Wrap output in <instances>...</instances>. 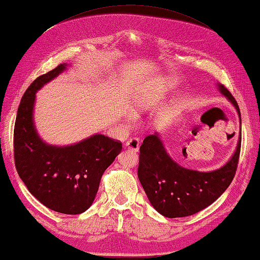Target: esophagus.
Segmentation results:
<instances>
[{"label": "esophagus", "instance_id": "34e87169", "mask_svg": "<svg viewBox=\"0 0 260 260\" xmlns=\"http://www.w3.org/2000/svg\"><path fill=\"white\" fill-rule=\"evenodd\" d=\"M139 146H140V143L138 138H131L125 143V147L133 152H138Z\"/></svg>", "mask_w": 260, "mask_h": 260}]
</instances>
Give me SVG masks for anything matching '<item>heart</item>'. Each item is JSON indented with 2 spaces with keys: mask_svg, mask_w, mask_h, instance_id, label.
I'll return each instance as SVG.
<instances>
[{
  "mask_svg": "<svg viewBox=\"0 0 260 260\" xmlns=\"http://www.w3.org/2000/svg\"><path fill=\"white\" fill-rule=\"evenodd\" d=\"M171 83L169 81H161L160 85L144 86L134 94L130 104V111L134 115H139L152 109L160 102L165 95L167 89H169Z\"/></svg>",
  "mask_w": 260,
  "mask_h": 260,
  "instance_id": "heart-1",
  "label": "heart"
}]
</instances>
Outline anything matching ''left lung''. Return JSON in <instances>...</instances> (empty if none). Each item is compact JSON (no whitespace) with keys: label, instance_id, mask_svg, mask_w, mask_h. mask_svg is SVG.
I'll return each mask as SVG.
<instances>
[{"label":"left lung","instance_id":"1","mask_svg":"<svg viewBox=\"0 0 260 260\" xmlns=\"http://www.w3.org/2000/svg\"><path fill=\"white\" fill-rule=\"evenodd\" d=\"M219 92L241 113L238 103L224 85ZM241 149V131L235 152L224 166L211 171L187 169L177 163L166 149L160 133L147 136L140 146L138 178L149 202L168 218L194 215L210 206L229 187L234 178Z\"/></svg>","mask_w":260,"mask_h":260}]
</instances>
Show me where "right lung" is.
I'll use <instances>...</instances> for the list:
<instances>
[{
  "mask_svg": "<svg viewBox=\"0 0 260 260\" xmlns=\"http://www.w3.org/2000/svg\"><path fill=\"white\" fill-rule=\"evenodd\" d=\"M68 66L60 63L26 90L18 107L13 147L18 175L30 194L53 211L79 215L93 203L102 176L121 153L122 144L102 134L66 146L41 138L34 122L36 92Z\"/></svg>",
  "mask_w": 260,
  "mask_h": 260,
  "instance_id": "add662e5",
  "label": "right lung"
}]
</instances>
